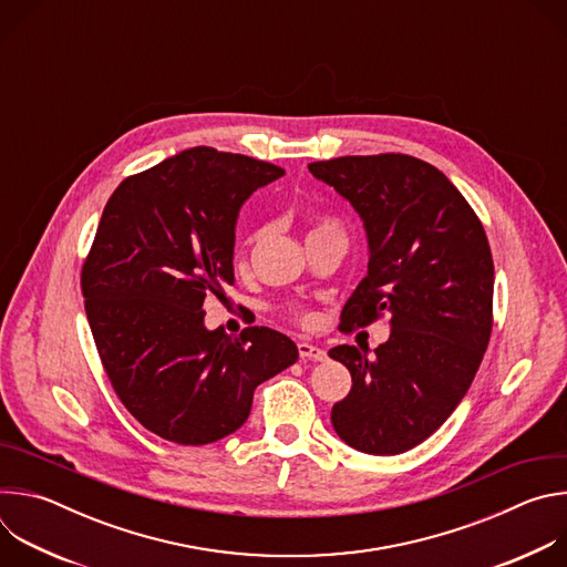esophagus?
Here are the masks:
<instances>
[{
  "mask_svg": "<svg viewBox=\"0 0 567 567\" xmlns=\"http://www.w3.org/2000/svg\"><path fill=\"white\" fill-rule=\"evenodd\" d=\"M298 354L302 361H326L328 352L322 348H316L311 343H298Z\"/></svg>",
  "mask_w": 567,
  "mask_h": 567,
  "instance_id": "1",
  "label": "esophagus"
}]
</instances>
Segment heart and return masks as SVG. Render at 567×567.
<instances>
[{
  "label": "heart",
  "instance_id": "obj_1",
  "mask_svg": "<svg viewBox=\"0 0 567 567\" xmlns=\"http://www.w3.org/2000/svg\"><path fill=\"white\" fill-rule=\"evenodd\" d=\"M320 228H332V226H320ZM320 228H316V230H320Z\"/></svg>",
  "mask_w": 567,
  "mask_h": 567
}]
</instances>
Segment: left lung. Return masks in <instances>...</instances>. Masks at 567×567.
Returning <instances> with one entry per match:
<instances>
[{"instance_id": "left-lung-1", "label": "left lung", "mask_w": 567, "mask_h": 567, "mask_svg": "<svg viewBox=\"0 0 567 567\" xmlns=\"http://www.w3.org/2000/svg\"><path fill=\"white\" fill-rule=\"evenodd\" d=\"M309 173L350 202L368 239V274L343 307V330L383 311L392 328L372 359L354 346L330 350L352 374L332 426L361 453L396 455L451 417L489 346V241L460 190L422 158L339 156Z\"/></svg>"}]
</instances>
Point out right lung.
Segmentation results:
<instances>
[{
	"instance_id": "add662e5",
	"label": "right lung",
	"mask_w": 567,
	"mask_h": 567,
	"mask_svg": "<svg viewBox=\"0 0 567 567\" xmlns=\"http://www.w3.org/2000/svg\"><path fill=\"white\" fill-rule=\"evenodd\" d=\"M282 168L190 147L127 177L110 197L83 296L105 372L123 406L154 435L202 446L247 422L254 390L298 361L269 328L228 337L204 326V300L235 282L239 208Z\"/></svg>"
}]
</instances>
